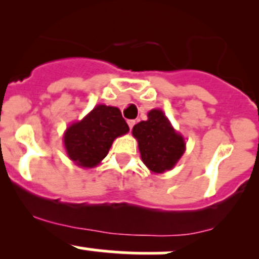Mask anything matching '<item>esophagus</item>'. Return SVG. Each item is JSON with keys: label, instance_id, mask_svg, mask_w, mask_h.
Segmentation results:
<instances>
[{"label": "esophagus", "instance_id": "34e87169", "mask_svg": "<svg viewBox=\"0 0 259 259\" xmlns=\"http://www.w3.org/2000/svg\"><path fill=\"white\" fill-rule=\"evenodd\" d=\"M135 122H137V121H135V120H127V125H129L130 129H133V126H134V125H135Z\"/></svg>", "mask_w": 259, "mask_h": 259}]
</instances>
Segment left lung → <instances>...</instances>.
Returning a JSON list of instances; mask_svg holds the SVG:
<instances>
[{
	"label": "left lung",
	"mask_w": 259,
	"mask_h": 259,
	"mask_svg": "<svg viewBox=\"0 0 259 259\" xmlns=\"http://www.w3.org/2000/svg\"><path fill=\"white\" fill-rule=\"evenodd\" d=\"M143 163L153 173L161 174L174 168L185 151L184 138L174 130L160 109L148 113V120L133 127Z\"/></svg>",
	"instance_id": "1"
}]
</instances>
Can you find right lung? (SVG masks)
I'll return each mask as SVG.
<instances>
[{
  "mask_svg": "<svg viewBox=\"0 0 259 259\" xmlns=\"http://www.w3.org/2000/svg\"><path fill=\"white\" fill-rule=\"evenodd\" d=\"M127 132L129 126L119 109L96 105L81 121L71 124L65 132L67 156L76 165L94 168L108 155L114 140Z\"/></svg>",
  "mask_w": 259,
  "mask_h": 259,
  "instance_id": "add662e5",
  "label": "right lung"
}]
</instances>
